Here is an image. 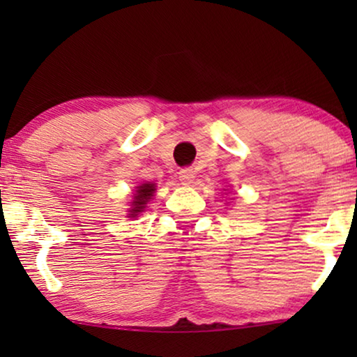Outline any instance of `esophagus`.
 I'll use <instances>...</instances> for the list:
<instances>
[{
	"mask_svg": "<svg viewBox=\"0 0 357 357\" xmlns=\"http://www.w3.org/2000/svg\"><path fill=\"white\" fill-rule=\"evenodd\" d=\"M178 178H180V182H182L183 185L193 183V180H195V170L190 169V167L182 169V170H180V172H178Z\"/></svg>",
	"mask_w": 357,
	"mask_h": 357,
	"instance_id": "esophagus-1",
	"label": "esophagus"
}]
</instances>
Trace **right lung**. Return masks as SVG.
<instances>
[{"instance_id":"1","label":"right lung","mask_w":357,"mask_h":357,"mask_svg":"<svg viewBox=\"0 0 357 357\" xmlns=\"http://www.w3.org/2000/svg\"><path fill=\"white\" fill-rule=\"evenodd\" d=\"M155 192L154 183H143L141 187L136 190V197L133 199V209H130V216H136V214L141 213L144 209V204L149 202L153 193Z\"/></svg>"}]
</instances>
